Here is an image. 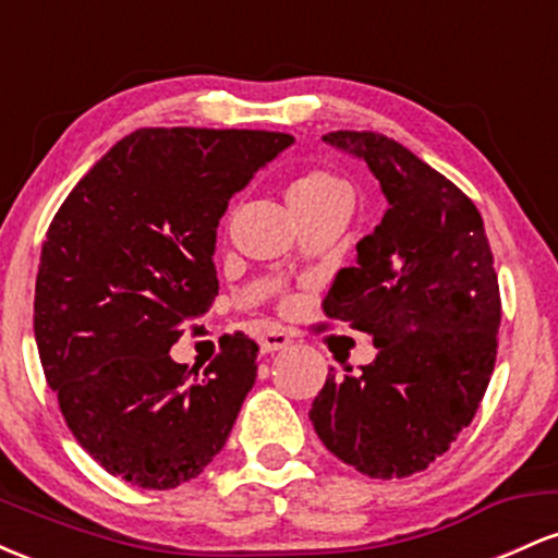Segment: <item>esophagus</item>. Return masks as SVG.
I'll use <instances>...</instances> for the list:
<instances>
[{"instance_id": "1", "label": "esophagus", "mask_w": 558, "mask_h": 558, "mask_svg": "<svg viewBox=\"0 0 558 558\" xmlns=\"http://www.w3.org/2000/svg\"><path fill=\"white\" fill-rule=\"evenodd\" d=\"M286 345H291V336H288V332H283V330H278V328L265 330L259 336V351H262V354H275V351L286 349Z\"/></svg>"}]
</instances>
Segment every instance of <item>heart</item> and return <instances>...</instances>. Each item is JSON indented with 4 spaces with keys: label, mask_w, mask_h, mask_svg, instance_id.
Wrapping results in <instances>:
<instances>
[{
    "label": "heart",
    "mask_w": 558,
    "mask_h": 558,
    "mask_svg": "<svg viewBox=\"0 0 558 558\" xmlns=\"http://www.w3.org/2000/svg\"><path fill=\"white\" fill-rule=\"evenodd\" d=\"M286 198L296 217L310 213V209L325 207V204H336V202H343L351 207L349 185H345L341 178H336L332 172H325V170H306L293 178L286 189Z\"/></svg>",
    "instance_id": "heart-1"
}]
</instances>
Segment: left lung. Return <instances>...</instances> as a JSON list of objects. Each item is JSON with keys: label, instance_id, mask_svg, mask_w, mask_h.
<instances>
[{"label": "left lung", "instance_id": "1", "mask_svg": "<svg viewBox=\"0 0 558 558\" xmlns=\"http://www.w3.org/2000/svg\"><path fill=\"white\" fill-rule=\"evenodd\" d=\"M325 144L362 159L388 209L338 270L325 315L369 332L360 375H328L310 420L330 453L369 477L427 470L475 417L501 325L483 217L399 141L336 131Z\"/></svg>", "mask_w": 558, "mask_h": 558}]
</instances>
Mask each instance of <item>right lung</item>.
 <instances>
[{
    "label": "right lung",
    "instance_id": "obj_1",
    "mask_svg": "<svg viewBox=\"0 0 558 558\" xmlns=\"http://www.w3.org/2000/svg\"><path fill=\"white\" fill-rule=\"evenodd\" d=\"M291 144L270 131L141 128L54 215L36 275L38 356L75 440L110 475L168 490L226 446L257 343L228 336L204 377L170 349L217 296L230 196Z\"/></svg>",
    "mask_w": 558,
    "mask_h": 558
}]
</instances>
